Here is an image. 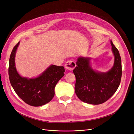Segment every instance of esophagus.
Returning <instances> with one entry per match:
<instances>
[{"label":"esophagus","mask_w":134,"mask_h":134,"mask_svg":"<svg viewBox=\"0 0 134 134\" xmlns=\"http://www.w3.org/2000/svg\"><path fill=\"white\" fill-rule=\"evenodd\" d=\"M76 66L75 63L72 60H69L66 63L65 65V68L66 69L69 70H72Z\"/></svg>","instance_id":"esophagus-1"}]
</instances>
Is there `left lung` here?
<instances>
[{
	"label": "left lung",
	"mask_w": 134,
	"mask_h": 134,
	"mask_svg": "<svg viewBox=\"0 0 134 134\" xmlns=\"http://www.w3.org/2000/svg\"><path fill=\"white\" fill-rule=\"evenodd\" d=\"M112 51L115 56L114 64L107 72L93 69L91 58L80 56L73 70L76 82L75 92L84 102L99 104L107 101L118 89L122 76V66L120 53L111 40Z\"/></svg>",
	"instance_id": "left-lung-1"
}]
</instances>
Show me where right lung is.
<instances>
[{
  "label": "right lung",
  "instance_id": "add662e5",
  "mask_svg": "<svg viewBox=\"0 0 134 134\" xmlns=\"http://www.w3.org/2000/svg\"><path fill=\"white\" fill-rule=\"evenodd\" d=\"M19 42L14 47L9 62V78L15 92L24 102L38 107L48 103L55 95V87L64 75V66L51 65L38 76L34 78L22 77L17 71L15 56Z\"/></svg>",
  "mask_w": 134,
  "mask_h": 134
}]
</instances>
